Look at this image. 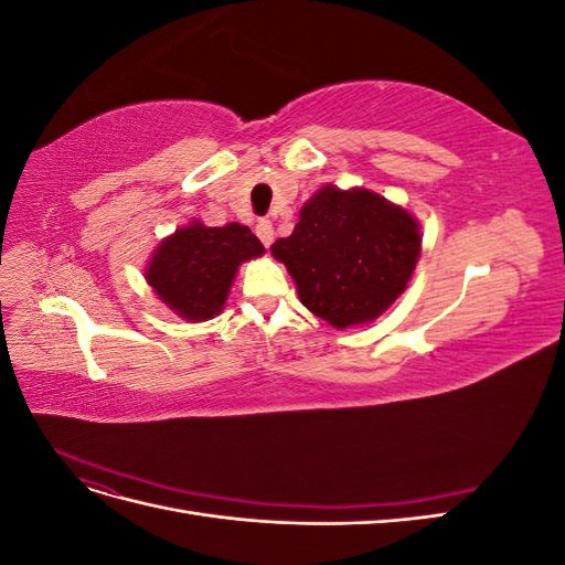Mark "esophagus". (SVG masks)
Segmentation results:
<instances>
[{
    "label": "esophagus",
    "mask_w": 565,
    "mask_h": 565,
    "mask_svg": "<svg viewBox=\"0 0 565 565\" xmlns=\"http://www.w3.org/2000/svg\"><path fill=\"white\" fill-rule=\"evenodd\" d=\"M256 235H259V241L270 247L273 245V237H276V233H273V224L268 218H262L259 224H256Z\"/></svg>",
    "instance_id": "obj_1"
}]
</instances>
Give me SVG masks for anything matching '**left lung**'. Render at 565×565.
<instances>
[{
  "label": "left lung",
  "mask_w": 565,
  "mask_h": 565,
  "mask_svg": "<svg viewBox=\"0 0 565 565\" xmlns=\"http://www.w3.org/2000/svg\"><path fill=\"white\" fill-rule=\"evenodd\" d=\"M270 252L295 278L306 309L347 330L380 318L405 292L422 235L413 214L367 188L322 185L292 235Z\"/></svg>",
  "instance_id": "obj_1"
}]
</instances>
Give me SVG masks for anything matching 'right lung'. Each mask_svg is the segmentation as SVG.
I'll list each match as a JSON object with an SVG mask.
<instances>
[{
	"mask_svg": "<svg viewBox=\"0 0 565 565\" xmlns=\"http://www.w3.org/2000/svg\"><path fill=\"white\" fill-rule=\"evenodd\" d=\"M262 254L259 237L243 224L210 228L191 221L152 252L146 280L177 316L202 322L224 309L237 266Z\"/></svg>",
	"mask_w": 565,
	"mask_h": 565,
	"instance_id": "1",
	"label": "right lung"
}]
</instances>
